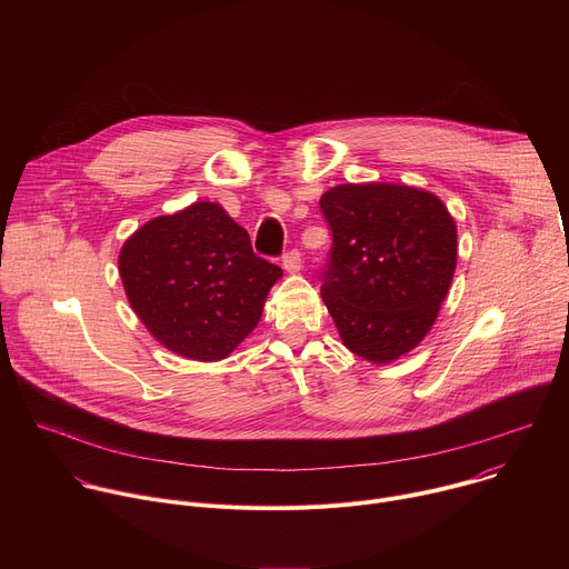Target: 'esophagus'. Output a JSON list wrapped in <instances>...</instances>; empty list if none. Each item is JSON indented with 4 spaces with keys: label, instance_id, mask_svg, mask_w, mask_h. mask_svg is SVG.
<instances>
[{
    "label": "esophagus",
    "instance_id": "esophagus-1",
    "mask_svg": "<svg viewBox=\"0 0 569 569\" xmlns=\"http://www.w3.org/2000/svg\"><path fill=\"white\" fill-rule=\"evenodd\" d=\"M281 263H283V268H286L288 272H299V270H301V254H299L297 250H290V252L283 254Z\"/></svg>",
    "mask_w": 569,
    "mask_h": 569
}]
</instances>
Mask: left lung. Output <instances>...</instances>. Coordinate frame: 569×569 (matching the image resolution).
<instances>
[{
  "instance_id": "1",
  "label": "left lung",
  "mask_w": 569,
  "mask_h": 569,
  "mask_svg": "<svg viewBox=\"0 0 569 569\" xmlns=\"http://www.w3.org/2000/svg\"><path fill=\"white\" fill-rule=\"evenodd\" d=\"M333 231L321 299L356 356L382 365L432 329L457 266V224L430 191L338 184L319 200Z\"/></svg>"
}]
</instances>
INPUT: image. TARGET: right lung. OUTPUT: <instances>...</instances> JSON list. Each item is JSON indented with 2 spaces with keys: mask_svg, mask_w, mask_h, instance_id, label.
Returning a JSON list of instances; mask_svg holds the SVG:
<instances>
[{
  "mask_svg": "<svg viewBox=\"0 0 569 569\" xmlns=\"http://www.w3.org/2000/svg\"><path fill=\"white\" fill-rule=\"evenodd\" d=\"M119 274L157 342L213 362L254 331L283 272L254 254L250 233L220 204L193 202L139 227L123 242Z\"/></svg>",
  "mask_w": 569,
  "mask_h": 569,
  "instance_id": "add662e5",
  "label": "right lung"
}]
</instances>
